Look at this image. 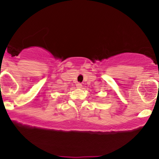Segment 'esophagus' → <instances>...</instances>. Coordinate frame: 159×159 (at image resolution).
Returning a JSON list of instances; mask_svg holds the SVG:
<instances>
[{
	"instance_id": "obj_1",
	"label": "esophagus",
	"mask_w": 159,
	"mask_h": 159,
	"mask_svg": "<svg viewBox=\"0 0 159 159\" xmlns=\"http://www.w3.org/2000/svg\"><path fill=\"white\" fill-rule=\"evenodd\" d=\"M76 87H77V88H81L82 84L81 83H77L76 84Z\"/></svg>"
}]
</instances>
